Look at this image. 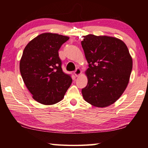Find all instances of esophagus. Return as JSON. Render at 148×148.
<instances>
[{
    "label": "esophagus",
    "instance_id": "1",
    "mask_svg": "<svg viewBox=\"0 0 148 148\" xmlns=\"http://www.w3.org/2000/svg\"><path fill=\"white\" fill-rule=\"evenodd\" d=\"M81 73H82V71H81V70H80L79 68H77V69H76V71H75V72H74V75L75 76H76V77H78L80 74H81Z\"/></svg>",
    "mask_w": 148,
    "mask_h": 148
}]
</instances>
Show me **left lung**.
<instances>
[{
    "mask_svg": "<svg viewBox=\"0 0 148 148\" xmlns=\"http://www.w3.org/2000/svg\"><path fill=\"white\" fill-rule=\"evenodd\" d=\"M82 46L89 64L87 86L82 89L85 101L96 107L114 104L129 84L132 59L123 42L108 36L88 34Z\"/></svg>",
    "mask_w": 148,
    "mask_h": 148,
    "instance_id": "left-lung-1",
    "label": "left lung"
}]
</instances>
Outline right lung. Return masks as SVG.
Wrapping results in <instances>:
<instances>
[{
	"instance_id": "add662e5",
	"label": "right lung",
	"mask_w": 148,
	"mask_h": 148,
	"mask_svg": "<svg viewBox=\"0 0 148 148\" xmlns=\"http://www.w3.org/2000/svg\"><path fill=\"white\" fill-rule=\"evenodd\" d=\"M69 39V36L46 32L25 47L19 62L20 72L32 98L39 103H57L71 86L72 79L62 71L58 52Z\"/></svg>"
}]
</instances>
